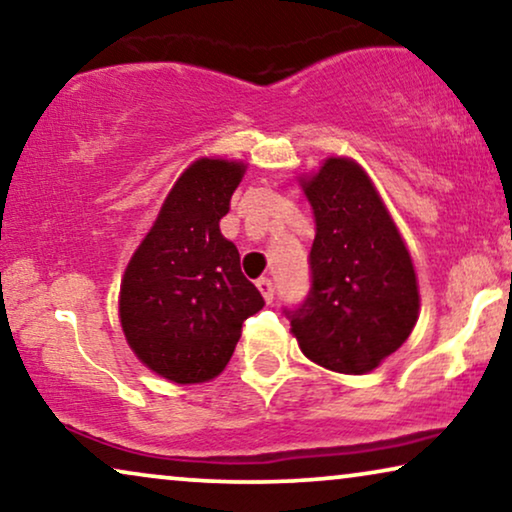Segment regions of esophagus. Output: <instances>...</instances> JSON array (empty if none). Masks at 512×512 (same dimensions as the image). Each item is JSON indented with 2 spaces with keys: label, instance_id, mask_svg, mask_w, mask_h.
<instances>
[{
  "label": "esophagus",
  "instance_id": "esophagus-1",
  "mask_svg": "<svg viewBox=\"0 0 512 512\" xmlns=\"http://www.w3.org/2000/svg\"><path fill=\"white\" fill-rule=\"evenodd\" d=\"M256 286H258V291L263 293L265 303H272V300H275V284H272V279L261 277V279H258V282H256Z\"/></svg>",
  "mask_w": 512,
  "mask_h": 512
}]
</instances>
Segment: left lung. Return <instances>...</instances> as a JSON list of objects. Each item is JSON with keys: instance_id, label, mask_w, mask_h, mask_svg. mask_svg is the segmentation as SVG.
Returning <instances> with one entry per match:
<instances>
[{"instance_id": "8db88e82", "label": "left lung", "mask_w": 512, "mask_h": 512, "mask_svg": "<svg viewBox=\"0 0 512 512\" xmlns=\"http://www.w3.org/2000/svg\"><path fill=\"white\" fill-rule=\"evenodd\" d=\"M317 235L310 291L284 307L307 359L361 375L408 340L419 293L410 254L380 195L354 160L328 158L303 184Z\"/></svg>"}]
</instances>
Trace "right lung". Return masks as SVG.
<instances>
[{
  "label": "right lung",
  "instance_id": "add662e5",
  "mask_svg": "<svg viewBox=\"0 0 512 512\" xmlns=\"http://www.w3.org/2000/svg\"><path fill=\"white\" fill-rule=\"evenodd\" d=\"M242 174L240 163L195 160L123 275L125 338L153 373L177 384L219 375L242 324L265 305L219 230Z\"/></svg>",
  "mask_w": 512,
  "mask_h": 512
}]
</instances>
